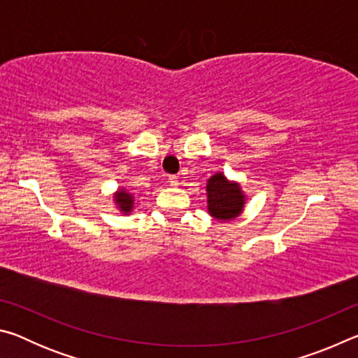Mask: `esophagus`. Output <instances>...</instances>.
Masks as SVG:
<instances>
[{"label": "esophagus", "mask_w": 358, "mask_h": 358, "mask_svg": "<svg viewBox=\"0 0 358 358\" xmlns=\"http://www.w3.org/2000/svg\"><path fill=\"white\" fill-rule=\"evenodd\" d=\"M169 185H171V186H178V178L177 177H175V175H172V177H169Z\"/></svg>", "instance_id": "obj_1"}]
</instances>
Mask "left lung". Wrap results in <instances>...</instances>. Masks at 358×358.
<instances>
[{
    "instance_id": "8db88e82",
    "label": "left lung",
    "mask_w": 358,
    "mask_h": 358,
    "mask_svg": "<svg viewBox=\"0 0 358 358\" xmlns=\"http://www.w3.org/2000/svg\"><path fill=\"white\" fill-rule=\"evenodd\" d=\"M246 196L238 181L229 180L222 172H216L207 181V208L217 221H232L245 208Z\"/></svg>"
}]
</instances>
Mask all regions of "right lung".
<instances>
[{
	"instance_id": "1",
	"label": "right lung",
	"mask_w": 358,
	"mask_h": 358,
	"mask_svg": "<svg viewBox=\"0 0 358 358\" xmlns=\"http://www.w3.org/2000/svg\"><path fill=\"white\" fill-rule=\"evenodd\" d=\"M113 202L123 215H129L134 208V196L123 187H118V191L113 194Z\"/></svg>"
}]
</instances>
